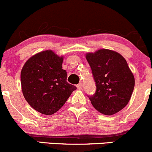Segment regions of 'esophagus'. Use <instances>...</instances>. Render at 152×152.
Returning a JSON list of instances; mask_svg holds the SVG:
<instances>
[{
  "instance_id": "esophagus-1",
  "label": "esophagus",
  "mask_w": 152,
  "mask_h": 152,
  "mask_svg": "<svg viewBox=\"0 0 152 152\" xmlns=\"http://www.w3.org/2000/svg\"><path fill=\"white\" fill-rule=\"evenodd\" d=\"M77 89H79V90H81V89L83 88L82 83H79L78 85H77Z\"/></svg>"
}]
</instances>
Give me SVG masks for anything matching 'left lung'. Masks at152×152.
I'll return each mask as SVG.
<instances>
[{"instance_id":"1","label":"left lung","mask_w":152,"mask_h":152,"mask_svg":"<svg viewBox=\"0 0 152 152\" xmlns=\"http://www.w3.org/2000/svg\"><path fill=\"white\" fill-rule=\"evenodd\" d=\"M96 91L88 96L92 105L102 114L112 115L129 102L134 87V77L124 58L115 51L100 49L88 53Z\"/></svg>"}]
</instances>
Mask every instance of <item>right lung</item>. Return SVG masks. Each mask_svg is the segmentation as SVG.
<instances>
[{"instance_id": "add662e5", "label": "right lung", "mask_w": 152, "mask_h": 152, "mask_svg": "<svg viewBox=\"0 0 152 152\" xmlns=\"http://www.w3.org/2000/svg\"><path fill=\"white\" fill-rule=\"evenodd\" d=\"M63 60V56L48 50L31 56L21 70L25 99L34 110L45 115L60 110L77 88L66 82Z\"/></svg>"}]
</instances>
